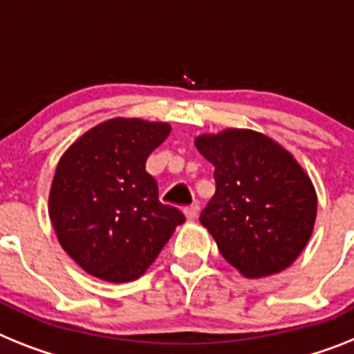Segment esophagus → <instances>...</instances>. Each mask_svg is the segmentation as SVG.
<instances>
[{"instance_id":"obj_1","label":"esophagus","mask_w":354,"mask_h":354,"mask_svg":"<svg viewBox=\"0 0 354 354\" xmlns=\"http://www.w3.org/2000/svg\"><path fill=\"white\" fill-rule=\"evenodd\" d=\"M184 215H186V218H188V221H195L198 215L197 204H192V206H188V208H184Z\"/></svg>"}]
</instances>
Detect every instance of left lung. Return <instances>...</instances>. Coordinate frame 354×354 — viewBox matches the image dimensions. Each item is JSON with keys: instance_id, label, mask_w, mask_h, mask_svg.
<instances>
[{"instance_id": "1", "label": "left lung", "mask_w": 354, "mask_h": 354, "mask_svg": "<svg viewBox=\"0 0 354 354\" xmlns=\"http://www.w3.org/2000/svg\"><path fill=\"white\" fill-rule=\"evenodd\" d=\"M215 166V195L201 213L218 251L248 279L297 261L317 218V192L286 148L261 131L226 128L195 139Z\"/></svg>"}]
</instances>
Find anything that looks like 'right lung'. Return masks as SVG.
<instances>
[{
	"instance_id": "1",
	"label": "right lung",
	"mask_w": 354,
	"mask_h": 354,
	"mask_svg": "<svg viewBox=\"0 0 354 354\" xmlns=\"http://www.w3.org/2000/svg\"><path fill=\"white\" fill-rule=\"evenodd\" d=\"M168 122L115 118L90 128L63 153L48 215L63 250L88 275L130 282L145 275L175 227L146 159L170 136Z\"/></svg>"
}]
</instances>
